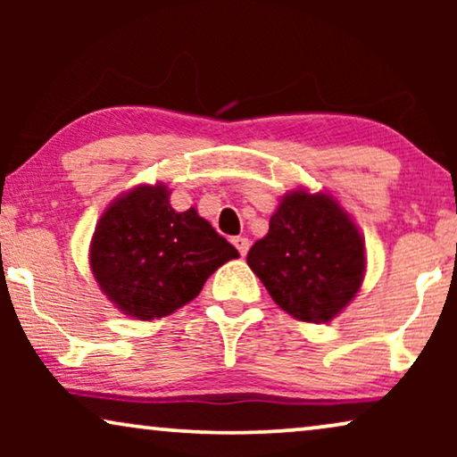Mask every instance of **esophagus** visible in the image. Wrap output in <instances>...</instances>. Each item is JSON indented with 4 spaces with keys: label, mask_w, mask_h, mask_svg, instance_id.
I'll use <instances>...</instances> for the list:
<instances>
[{
    "label": "esophagus",
    "mask_w": 457,
    "mask_h": 457,
    "mask_svg": "<svg viewBox=\"0 0 457 457\" xmlns=\"http://www.w3.org/2000/svg\"><path fill=\"white\" fill-rule=\"evenodd\" d=\"M233 245L237 247V252H239L241 255H247V252H249V239H247V237H235Z\"/></svg>",
    "instance_id": "esophagus-1"
}]
</instances>
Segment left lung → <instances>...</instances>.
I'll return each mask as SVG.
<instances>
[{
	"instance_id": "obj_1",
	"label": "left lung",
	"mask_w": 457,
	"mask_h": 457,
	"mask_svg": "<svg viewBox=\"0 0 457 457\" xmlns=\"http://www.w3.org/2000/svg\"><path fill=\"white\" fill-rule=\"evenodd\" d=\"M247 264L274 303L303 322H328L360 291L364 241L333 197L291 191L255 241Z\"/></svg>"
}]
</instances>
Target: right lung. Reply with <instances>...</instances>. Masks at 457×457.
<instances>
[{"label": "right lung", "instance_id": "add662e5", "mask_svg": "<svg viewBox=\"0 0 457 457\" xmlns=\"http://www.w3.org/2000/svg\"><path fill=\"white\" fill-rule=\"evenodd\" d=\"M166 185H139L99 218L91 270L120 312L139 320L172 314L189 303L237 249L195 208L174 212Z\"/></svg>", "mask_w": 457, "mask_h": 457}]
</instances>
